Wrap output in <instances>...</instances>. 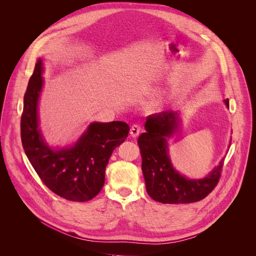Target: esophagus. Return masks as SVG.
<instances>
[{
  "instance_id": "obj_1",
  "label": "esophagus",
  "mask_w": 256,
  "mask_h": 256,
  "mask_svg": "<svg viewBox=\"0 0 256 256\" xmlns=\"http://www.w3.org/2000/svg\"><path fill=\"white\" fill-rule=\"evenodd\" d=\"M142 128L138 125H132L130 128V136L132 138H136L138 134H140Z\"/></svg>"
}]
</instances>
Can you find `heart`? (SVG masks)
Masks as SVG:
<instances>
[{"mask_svg": "<svg viewBox=\"0 0 256 256\" xmlns=\"http://www.w3.org/2000/svg\"><path fill=\"white\" fill-rule=\"evenodd\" d=\"M161 104H162V99H161V98L152 99V102L148 104V109H150V110H152V111L158 110L159 108L161 106Z\"/></svg>", "mask_w": 256, "mask_h": 256, "instance_id": "1", "label": "heart"}]
</instances>
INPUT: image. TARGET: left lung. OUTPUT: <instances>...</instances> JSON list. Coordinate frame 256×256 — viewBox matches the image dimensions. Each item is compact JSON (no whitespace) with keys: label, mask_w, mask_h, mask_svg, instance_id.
Returning a JSON list of instances; mask_svg holds the SVG:
<instances>
[{"label":"left lung","mask_w":256,"mask_h":256,"mask_svg":"<svg viewBox=\"0 0 256 256\" xmlns=\"http://www.w3.org/2000/svg\"><path fill=\"white\" fill-rule=\"evenodd\" d=\"M228 106V100H226ZM177 114L164 111L147 116L146 132L138 136L142 171L148 196L164 204L194 203L205 198L218 184L223 161L203 180H188L176 172L168 154L166 138L177 128Z\"/></svg>","instance_id":"1"}]
</instances>
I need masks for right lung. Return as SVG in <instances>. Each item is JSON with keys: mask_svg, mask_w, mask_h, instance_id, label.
Wrapping results in <instances>:
<instances>
[{"mask_svg": "<svg viewBox=\"0 0 256 256\" xmlns=\"http://www.w3.org/2000/svg\"><path fill=\"white\" fill-rule=\"evenodd\" d=\"M42 72V60H38L23 100L20 125L23 150L37 175L52 192L74 202H86L102 189L109 159L116 147L126 140L129 126L124 122H92L70 148H50L38 129Z\"/></svg>", "mask_w": 256, "mask_h": 256, "instance_id": "right-lung-1", "label": "right lung"}]
</instances>
